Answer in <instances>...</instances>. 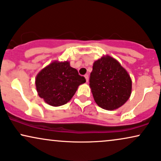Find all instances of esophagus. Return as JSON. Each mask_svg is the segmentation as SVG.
Listing matches in <instances>:
<instances>
[{
  "label": "esophagus",
  "instance_id": "34e87169",
  "mask_svg": "<svg viewBox=\"0 0 161 161\" xmlns=\"http://www.w3.org/2000/svg\"><path fill=\"white\" fill-rule=\"evenodd\" d=\"M84 77H85V79H86V82H88V81H89V75L88 74H86V75H84Z\"/></svg>",
  "mask_w": 161,
  "mask_h": 161
}]
</instances>
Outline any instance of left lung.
<instances>
[{
  "mask_svg": "<svg viewBox=\"0 0 161 161\" xmlns=\"http://www.w3.org/2000/svg\"><path fill=\"white\" fill-rule=\"evenodd\" d=\"M90 86L96 104L104 110H114L130 98L132 80L118 60L105 55L93 63Z\"/></svg>",
  "mask_w": 161,
  "mask_h": 161,
  "instance_id": "left-lung-1",
  "label": "left lung"
}]
</instances>
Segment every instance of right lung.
<instances>
[{
    "instance_id": "1",
    "label": "right lung",
    "mask_w": 161,
    "mask_h": 161,
    "mask_svg": "<svg viewBox=\"0 0 161 161\" xmlns=\"http://www.w3.org/2000/svg\"><path fill=\"white\" fill-rule=\"evenodd\" d=\"M86 79L70 66L69 61H53L36 77V88L39 96L53 107L65 104L71 100Z\"/></svg>"
}]
</instances>
